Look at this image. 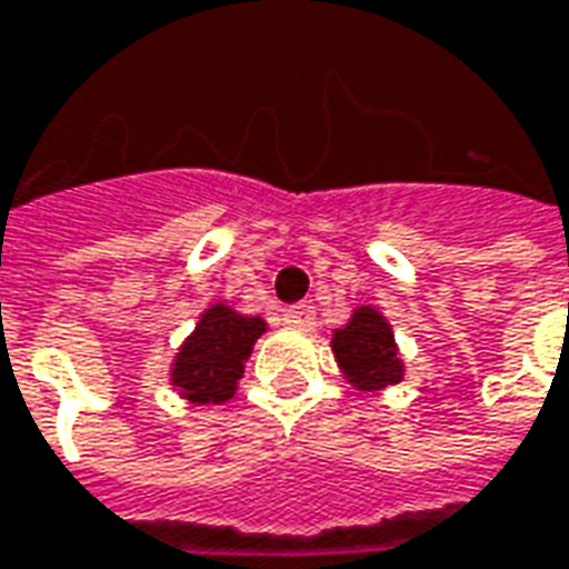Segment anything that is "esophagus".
I'll use <instances>...</instances> for the list:
<instances>
[{
    "instance_id": "esophagus-1",
    "label": "esophagus",
    "mask_w": 569,
    "mask_h": 569,
    "mask_svg": "<svg viewBox=\"0 0 569 569\" xmlns=\"http://www.w3.org/2000/svg\"><path fill=\"white\" fill-rule=\"evenodd\" d=\"M313 320H317V313H313L311 305H292L286 311V323L298 326V329H311Z\"/></svg>"
}]
</instances>
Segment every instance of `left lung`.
I'll list each match as a JSON object with an SVG mask.
<instances>
[{"mask_svg": "<svg viewBox=\"0 0 569 569\" xmlns=\"http://www.w3.org/2000/svg\"><path fill=\"white\" fill-rule=\"evenodd\" d=\"M332 353L357 391H381L403 379L391 323L376 308H353L351 320L332 332Z\"/></svg>", "mask_w": 569, "mask_h": 569, "instance_id": "8db88e82", "label": "left lung"}]
</instances>
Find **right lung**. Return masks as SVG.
<instances>
[{"label":"right lung","instance_id":"add662e5","mask_svg":"<svg viewBox=\"0 0 569 569\" xmlns=\"http://www.w3.org/2000/svg\"><path fill=\"white\" fill-rule=\"evenodd\" d=\"M264 320L246 317L228 305L206 308L197 329L178 348L172 385L190 403H224L243 379V363L261 339Z\"/></svg>","mask_w":569,"mask_h":569}]
</instances>
